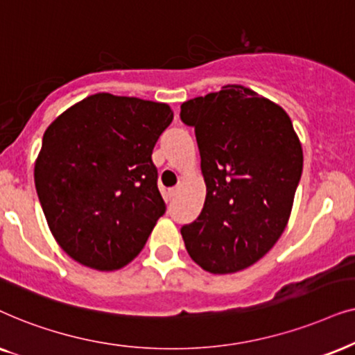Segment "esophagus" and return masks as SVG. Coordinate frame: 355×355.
<instances>
[{
	"label": "esophagus",
	"mask_w": 355,
	"mask_h": 355,
	"mask_svg": "<svg viewBox=\"0 0 355 355\" xmlns=\"http://www.w3.org/2000/svg\"><path fill=\"white\" fill-rule=\"evenodd\" d=\"M178 191H180V187H175V188H172V190H168V198H170V200H173V198L178 195Z\"/></svg>",
	"instance_id": "esophagus-1"
}]
</instances>
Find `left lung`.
<instances>
[{"instance_id": "8db88e82", "label": "left lung", "mask_w": 355, "mask_h": 355, "mask_svg": "<svg viewBox=\"0 0 355 355\" xmlns=\"http://www.w3.org/2000/svg\"><path fill=\"white\" fill-rule=\"evenodd\" d=\"M206 183L201 214L182 227L193 261L232 274L261 259L289 222L304 153L289 115L252 89L227 84L182 103Z\"/></svg>"}]
</instances>
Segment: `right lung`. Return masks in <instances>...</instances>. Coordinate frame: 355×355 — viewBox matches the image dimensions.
<instances>
[{"label": "right lung", "instance_id": "obj_1", "mask_svg": "<svg viewBox=\"0 0 355 355\" xmlns=\"http://www.w3.org/2000/svg\"><path fill=\"white\" fill-rule=\"evenodd\" d=\"M173 120L167 103L98 92L45 130L34 180L46 224L83 266L133 261L164 214L153 149Z\"/></svg>", "mask_w": 355, "mask_h": 355}]
</instances>
